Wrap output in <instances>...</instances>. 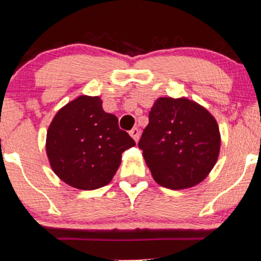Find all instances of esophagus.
<instances>
[{
    "label": "esophagus",
    "instance_id": "obj_1",
    "mask_svg": "<svg viewBox=\"0 0 261 261\" xmlns=\"http://www.w3.org/2000/svg\"><path fill=\"white\" fill-rule=\"evenodd\" d=\"M140 135H141V131L138 130V127H134L133 130L130 131V136L134 138L135 142H137L138 140H140Z\"/></svg>",
    "mask_w": 261,
    "mask_h": 261
}]
</instances>
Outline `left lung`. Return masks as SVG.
Returning <instances> with one entry per match:
<instances>
[{
	"instance_id": "left-lung-1",
	"label": "left lung",
	"mask_w": 261,
	"mask_h": 261,
	"mask_svg": "<svg viewBox=\"0 0 261 261\" xmlns=\"http://www.w3.org/2000/svg\"><path fill=\"white\" fill-rule=\"evenodd\" d=\"M138 147L159 185L190 189L203 181L216 165L220 127L213 114L193 100L162 96L151 106Z\"/></svg>"
}]
</instances>
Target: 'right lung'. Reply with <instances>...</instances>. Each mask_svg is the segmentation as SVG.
I'll list each match as a JSON object with an SVG mask.
<instances>
[{
  "instance_id": "1",
  "label": "right lung",
  "mask_w": 261,
  "mask_h": 261,
  "mask_svg": "<svg viewBox=\"0 0 261 261\" xmlns=\"http://www.w3.org/2000/svg\"><path fill=\"white\" fill-rule=\"evenodd\" d=\"M136 145L106 113L99 96L80 95L56 113L46 134V155L55 174L77 190L106 186L119 168L121 154Z\"/></svg>"
}]
</instances>
